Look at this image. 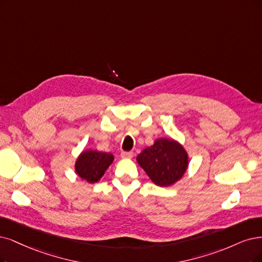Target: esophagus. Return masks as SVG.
Wrapping results in <instances>:
<instances>
[{"label": "esophagus", "instance_id": "esophagus-1", "mask_svg": "<svg viewBox=\"0 0 262 262\" xmlns=\"http://www.w3.org/2000/svg\"><path fill=\"white\" fill-rule=\"evenodd\" d=\"M134 157L133 152H122L121 153V158L122 159H132Z\"/></svg>", "mask_w": 262, "mask_h": 262}]
</instances>
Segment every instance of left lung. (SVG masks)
<instances>
[{"instance_id": "1", "label": "left lung", "mask_w": 262, "mask_h": 262, "mask_svg": "<svg viewBox=\"0 0 262 262\" xmlns=\"http://www.w3.org/2000/svg\"><path fill=\"white\" fill-rule=\"evenodd\" d=\"M137 163L159 187L175 185L185 175L189 156L182 144L171 138H158L137 156Z\"/></svg>"}]
</instances>
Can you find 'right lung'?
Instances as JSON below:
<instances>
[{"instance_id": "right-lung-1", "label": "right lung", "mask_w": 262, "mask_h": 262, "mask_svg": "<svg viewBox=\"0 0 262 262\" xmlns=\"http://www.w3.org/2000/svg\"><path fill=\"white\" fill-rule=\"evenodd\" d=\"M113 161L112 153L92 149L83 150L75 161L74 169L81 179L89 183H95L100 180Z\"/></svg>"}]
</instances>
